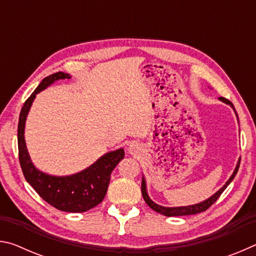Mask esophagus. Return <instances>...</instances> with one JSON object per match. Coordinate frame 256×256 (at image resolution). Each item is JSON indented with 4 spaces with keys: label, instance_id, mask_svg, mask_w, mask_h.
<instances>
[{
    "label": "esophagus",
    "instance_id": "obj_1",
    "mask_svg": "<svg viewBox=\"0 0 256 256\" xmlns=\"http://www.w3.org/2000/svg\"><path fill=\"white\" fill-rule=\"evenodd\" d=\"M128 151L131 154H140V151H141V146H138V144H136V142H133V144H131L128 146Z\"/></svg>",
    "mask_w": 256,
    "mask_h": 256
}]
</instances>
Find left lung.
<instances>
[{
	"label": "left lung",
	"mask_w": 256,
	"mask_h": 256,
	"mask_svg": "<svg viewBox=\"0 0 256 256\" xmlns=\"http://www.w3.org/2000/svg\"><path fill=\"white\" fill-rule=\"evenodd\" d=\"M220 102H222L224 104H227V105H230V107L232 108L234 110H235V108H234L232 104L228 100V99L224 98V97H220L219 98ZM235 114L237 116V112H235ZM238 118V116H237ZM240 158L238 159L237 164L235 167V170H234L232 175L229 177V180L226 182V184H224L222 188L219 190H216V192L214 194V196H210L209 198H206V200L202 201L200 203H196V204H192V206H174V208H168V206H159L157 203H154L148 196V192H146V180L144 177L142 176V184H141V192H142V196H144V201L146 204H148L151 209L154 210L156 212H158V214H162L166 216H190V214H200V212L206 211V209H209V208L214 204V203L218 200V198L222 196V193L224 192V190H226L227 186L232 183V180L235 178V176L238 172V168H240Z\"/></svg>",
	"instance_id": "8db88e82"
}]
</instances>
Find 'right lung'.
Wrapping results in <instances>:
<instances>
[{"label": "right lung", "instance_id": "right-lung-1", "mask_svg": "<svg viewBox=\"0 0 256 256\" xmlns=\"http://www.w3.org/2000/svg\"><path fill=\"white\" fill-rule=\"evenodd\" d=\"M63 79H71V76L64 72H56L46 76L24 104L18 124L20 166L26 180L40 194L42 200L60 211L86 212L98 206L104 200L112 172L124 158V149L120 148L107 152L86 170L68 176L50 175L34 167L26 146V120L36 94L55 81Z\"/></svg>", "mask_w": 256, "mask_h": 256}]
</instances>
